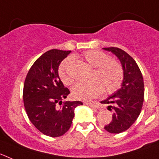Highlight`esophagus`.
<instances>
[{
    "mask_svg": "<svg viewBox=\"0 0 159 159\" xmlns=\"http://www.w3.org/2000/svg\"><path fill=\"white\" fill-rule=\"evenodd\" d=\"M84 103H85L86 105H88V106L91 107L95 108V109H98V107H99L98 103L94 102V101H86V102H84Z\"/></svg>",
    "mask_w": 159,
    "mask_h": 159,
    "instance_id": "obj_1",
    "label": "esophagus"
}]
</instances>
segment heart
<instances>
[{"label": "heart", "instance_id": "obj_1", "mask_svg": "<svg viewBox=\"0 0 159 159\" xmlns=\"http://www.w3.org/2000/svg\"><path fill=\"white\" fill-rule=\"evenodd\" d=\"M84 58L92 67H95V70L92 81L78 83L73 87L71 94L75 99L89 100L100 95L103 90L106 93L111 94L120 88L123 80V69L119 62L98 50L86 52ZM71 61V58L65 59L58 68L59 76L65 85H70L72 83V79L67 73V67Z\"/></svg>", "mask_w": 159, "mask_h": 159}]
</instances>
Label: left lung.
Wrapping results in <instances>:
<instances>
[{"label": "left lung", "mask_w": 159, "mask_h": 159, "mask_svg": "<svg viewBox=\"0 0 159 159\" xmlns=\"http://www.w3.org/2000/svg\"><path fill=\"white\" fill-rule=\"evenodd\" d=\"M102 49L117 57L123 69L121 88L101 102L108 104V110L113 111L111 122L104 129L119 134L127 130L139 116L144 100V83L139 67L130 55L118 48Z\"/></svg>", "instance_id": "1"}]
</instances>
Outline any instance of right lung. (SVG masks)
<instances>
[{"label": "right lung", "instance_id": "1", "mask_svg": "<svg viewBox=\"0 0 159 159\" xmlns=\"http://www.w3.org/2000/svg\"><path fill=\"white\" fill-rule=\"evenodd\" d=\"M71 51L52 49L43 53L32 64L24 84L23 99L25 111L31 123L37 130L50 137L65 134L75 116V108L80 101H66L69 90L59 76L60 63Z\"/></svg>", "mask_w": 159, "mask_h": 159}]
</instances>
